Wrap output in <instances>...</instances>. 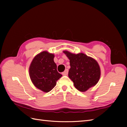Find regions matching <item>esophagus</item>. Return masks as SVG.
<instances>
[{
    "mask_svg": "<svg viewBox=\"0 0 127 127\" xmlns=\"http://www.w3.org/2000/svg\"><path fill=\"white\" fill-rule=\"evenodd\" d=\"M68 74V69H66L65 70H64V72H62V74L63 75H67Z\"/></svg>",
    "mask_w": 127,
    "mask_h": 127,
    "instance_id": "1",
    "label": "esophagus"
}]
</instances>
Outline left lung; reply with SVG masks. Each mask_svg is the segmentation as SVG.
Instances as JSON below:
<instances>
[{
	"label": "left lung",
	"instance_id": "1",
	"mask_svg": "<svg viewBox=\"0 0 127 127\" xmlns=\"http://www.w3.org/2000/svg\"><path fill=\"white\" fill-rule=\"evenodd\" d=\"M63 53L70 60L68 76L77 90L85 92L98 82L101 71L95 59L83 53L75 54L68 51Z\"/></svg>",
	"mask_w": 127,
	"mask_h": 127
}]
</instances>
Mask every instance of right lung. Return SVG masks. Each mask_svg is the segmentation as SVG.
Returning <instances> with one entry per match:
<instances>
[{"label": "right lung", "instance_id": "right-lung-1", "mask_svg": "<svg viewBox=\"0 0 127 127\" xmlns=\"http://www.w3.org/2000/svg\"><path fill=\"white\" fill-rule=\"evenodd\" d=\"M54 57V54L42 51L35 56L29 66V74L32 83L44 92L52 90L62 76L57 70Z\"/></svg>", "mask_w": 127, "mask_h": 127}]
</instances>
